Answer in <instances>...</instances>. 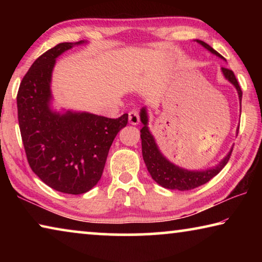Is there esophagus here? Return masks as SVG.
<instances>
[{
	"label": "esophagus",
	"mask_w": 262,
	"mask_h": 262,
	"mask_svg": "<svg viewBox=\"0 0 262 262\" xmlns=\"http://www.w3.org/2000/svg\"><path fill=\"white\" fill-rule=\"evenodd\" d=\"M128 119H129L130 125H137L140 122V115L136 110H132L129 113H128Z\"/></svg>",
	"instance_id": "34e87169"
}]
</instances>
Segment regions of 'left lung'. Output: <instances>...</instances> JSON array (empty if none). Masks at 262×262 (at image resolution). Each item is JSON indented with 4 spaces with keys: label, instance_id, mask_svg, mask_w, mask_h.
<instances>
[{
    "label": "left lung",
    "instance_id": "1",
    "mask_svg": "<svg viewBox=\"0 0 262 262\" xmlns=\"http://www.w3.org/2000/svg\"><path fill=\"white\" fill-rule=\"evenodd\" d=\"M196 42L200 43L208 51L211 52L212 54L217 55L221 59H223L219 52H216L214 48L210 47L208 43L202 40H196ZM222 72H223L224 77L228 79L229 82H231L234 86H236L239 96V101H241L242 106V97L243 91L241 89V85L237 81L236 76L232 70L228 68L222 67ZM141 121L143 123L141 132V140H142V155H143V159L145 165L149 171V173L151 174L152 179L156 181L164 188L168 189H178V190H190L199 187V186L205 185L210 179L214 178L221 172L227 163L229 162L230 156H231L232 149L230 150V152L227 155L223 161H222L216 167L209 168L206 171H188L185 168H181L179 166L174 165L171 162H168L167 159L163 156L162 152L159 151L156 142H155L154 136L150 134L149 128H148V114L147 111L143 107L141 110Z\"/></svg>",
    "mask_w": 262,
    "mask_h": 262
}]
</instances>
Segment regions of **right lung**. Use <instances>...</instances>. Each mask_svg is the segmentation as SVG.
<instances>
[{
  "mask_svg": "<svg viewBox=\"0 0 262 262\" xmlns=\"http://www.w3.org/2000/svg\"><path fill=\"white\" fill-rule=\"evenodd\" d=\"M83 42H61L43 53L25 74L17 94L19 129L30 167L51 188L74 195L98 183L114 137L128 122L127 113L111 119L51 110L55 59Z\"/></svg>",
  "mask_w": 262,
  "mask_h": 262,
  "instance_id": "add662e5",
  "label": "right lung"
}]
</instances>
